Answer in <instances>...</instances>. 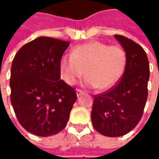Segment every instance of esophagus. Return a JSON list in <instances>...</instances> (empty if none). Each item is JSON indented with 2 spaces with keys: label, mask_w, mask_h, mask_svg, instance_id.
<instances>
[{
  "label": "esophagus",
  "mask_w": 159,
  "mask_h": 159,
  "mask_svg": "<svg viewBox=\"0 0 159 159\" xmlns=\"http://www.w3.org/2000/svg\"><path fill=\"white\" fill-rule=\"evenodd\" d=\"M76 94H77V96H80V95H82L83 94V91L82 90H80V89H77Z\"/></svg>",
  "instance_id": "obj_1"
}]
</instances>
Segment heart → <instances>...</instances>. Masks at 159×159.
<instances>
[{
    "label": "heart",
    "instance_id": "obj_1",
    "mask_svg": "<svg viewBox=\"0 0 159 159\" xmlns=\"http://www.w3.org/2000/svg\"><path fill=\"white\" fill-rule=\"evenodd\" d=\"M126 55L120 46L93 40L74 47L70 57L60 60L61 75L65 82L74 85L84 75L87 83L98 90L112 88L122 76Z\"/></svg>",
    "mask_w": 159,
    "mask_h": 159
}]
</instances>
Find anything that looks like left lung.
<instances>
[{"label": "left lung", "mask_w": 159, "mask_h": 159, "mask_svg": "<svg viewBox=\"0 0 159 159\" xmlns=\"http://www.w3.org/2000/svg\"><path fill=\"white\" fill-rule=\"evenodd\" d=\"M126 55L125 71L111 89L95 95L91 119L95 129L108 137L122 136L141 120L148 98L149 60L134 40L115 34Z\"/></svg>", "instance_id": "8db88e82"}]
</instances>
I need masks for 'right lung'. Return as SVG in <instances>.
<instances>
[{
    "label": "right lung",
    "mask_w": 159,
    "mask_h": 159,
    "mask_svg": "<svg viewBox=\"0 0 159 159\" xmlns=\"http://www.w3.org/2000/svg\"><path fill=\"white\" fill-rule=\"evenodd\" d=\"M66 40L39 37L16 54L10 72V102L20 125L29 133L50 136L68 122L75 89L60 80Z\"/></svg>",
    "instance_id": "1"
}]
</instances>
